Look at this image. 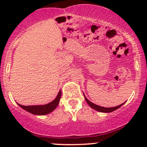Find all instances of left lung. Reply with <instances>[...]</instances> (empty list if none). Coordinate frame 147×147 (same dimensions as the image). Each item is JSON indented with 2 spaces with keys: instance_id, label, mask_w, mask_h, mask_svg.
Instances as JSON below:
<instances>
[{
  "instance_id": "8db88e82",
  "label": "left lung",
  "mask_w": 147,
  "mask_h": 147,
  "mask_svg": "<svg viewBox=\"0 0 147 147\" xmlns=\"http://www.w3.org/2000/svg\"><path fill=\"white\" fill-rule=\"evenodd\" d=\"M83 94H84V93H83ZM84 99H85L86 102H87V103L88 104V105H90V107H91L92 109L97 110V112H105V113H109V112H114V111H115L116 109H119V107H121L122 106L124 103H125V102H124V103H122L121 105H118V106H116V107H105L99 106V105H95V104L92 103V102H90V100H89L86 97V96L84 95Z\"/></svg>"
}]
</instances>
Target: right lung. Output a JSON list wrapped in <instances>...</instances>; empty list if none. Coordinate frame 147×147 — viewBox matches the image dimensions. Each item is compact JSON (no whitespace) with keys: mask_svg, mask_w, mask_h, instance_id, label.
Listing matches in <instances>:
<instances>
[{"mask_svg":"<svg viewBox=\"0 0 147 147\" xmlns=\"http://www.w3.org/2000/svg\"><path fill=\"white\" fill-rule=\"evenodd\" d=\"M61 94L62 92L61 90L59 91L58 94H57V97H55L54 100L50 102V103H47L46 105H29V106H24V105H21L20 104L17 103L22 109L26 110V112H30V113L32 114V115H45L47 114L51 113L53 111H54L56 109L57 106H58L59 103H60V98H61Z\"/></svg>","mask_w":147,"mask_h":147,"instance_id":"1","label":"right lung"}]
</instances>
